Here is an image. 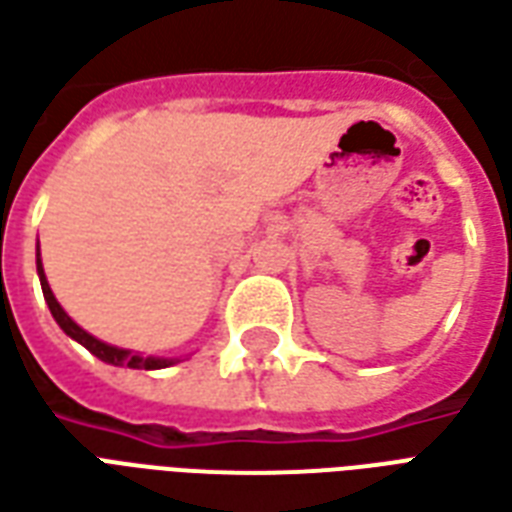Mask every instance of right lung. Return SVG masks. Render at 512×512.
I'll list each match as a JSON object with an SVG mask.
<instances>
[{"mask_svg": "<svg viewBox=\"0 0 512 512\" xmlns=\"http://www.w3.org/2000/svg\"><path fill=\"white\" fill-rule=\"evenodd\" d=\"M38 277H40V288H43V299L49 304L51 315H54V321L60 323V329L68 337H73L76 343H82L87 351L93 356H98L101 362L106 365H115V367H134V370H161V367H169L180 362V359H158V356H142V354H131L126 348H115V345H106L101 340H95L93 334H87L79 326V323H73L68 318V312L62 310L60 301L54 299V293H51L49 282H46V274H43V263H40V249H38Z\"/></svg>", "mask_w": 512, "mask_h": 512, "instance_id": "right-lung-1", "label": "right lung"}]
</instances>
